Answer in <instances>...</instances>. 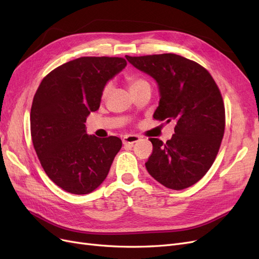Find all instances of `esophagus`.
Here are the masks:
<instances>
[{"label": "esophagus", "mask_w": 259, "mask_h": 259, "mask_svg": "<svg viewBox=\"0 0 259 259\" xmlns=\"http://www.w3.org/2000/svg\"><path fill=\"white\" fill-rule=\"evenodd\" d=\"M140 139L139 136H136V135H130V136H126L123 138V144L124 145H130V146H133L135 143H137L138 140Z\"/></svg>", "instance_id": "esophagus-1"}]
</instances>
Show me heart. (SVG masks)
Instances as JSON below:
<instances>
[{
	"mask_svg": "<svg viewBox=\"0 0 259 259\" xmlns=\"http://www.w3.org/2000/svg\"><path fill=\"white\" fill-rule=\"evenodd\" d=\"M128 83H130L131 91L139 88V86L149 84L147 80L142 79V77H131V79L128 80ZM110 91H111V84H107L105 88H104V90H103V98H106L109 95V93H110Z\"/></svg>",
	"mask_w": 259,
	"mask_h": 259,
	"instance_id": "heart-1",
	"label": "heart"
}]
</instances>
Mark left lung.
I'll list each match as a JSON object with an SVG mask.
<instances>
[{
  "label": "left lung",
  "mask_w": 259,
  "mask_h": 259,
  "mask_svg": "<svg viewBox=\"0 0 259 259\" xmlns=\"http://www.w3.org/2000/svg\"><path fill=\"white\" fill-rule=\"evenodd\" d=\"M125 57L158 83L154 119L176 122L166 144L150 138L148 173L169 189L194 185L214 163L224 137L225 106L218 86L205 68L176 54Z\"/></svg>",
  "instance_id": "1"
}]
</instances>
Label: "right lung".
Instances as JSON below:
<instances>
[{
    "instance_id": "right-lung-1",
    "label": "right lung",
    "mask_w": 259,
    "mask_h": 259,
    "mask_svg": "<svg viewBox=\"0 0 259 259\" xmlns=\"http://www.w3.org/2000/svg\"><path fill=\"white\" fill-rule=\"evenodd\" d=\"M127 62L80 57L42 80L30 113L32 143L45 173L61 189L88 194L106 179L122 140L86 134V117L98 110L103 90Z\"/></svg>"
}]
</instances>
